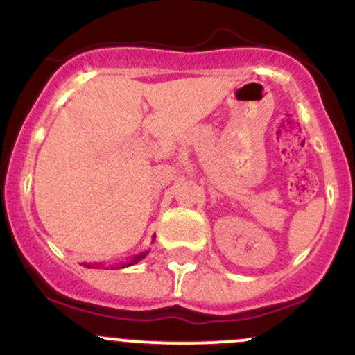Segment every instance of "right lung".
<instances>
[{"label":"right lung","instance_id":"right-lung-1","mask_svg":"<svg viewBox=\"0 0 355 355\" xmlns=\"http://www.w3.org/2000/svg\"><path fill=\"white\" fill-rule=\"evenodd\" d=\"M149 253V251H144V253H140V254H135V257L132 258V260L130 261H125V263H119V265H116V269H125V267H130V265H135V263H139L140 260H142V258H146V254ZM88 267H90V265H88ZM112 269H114V267H112Z\"/></svg>","mask_w":355,"mask_h":355}]
</instances>
